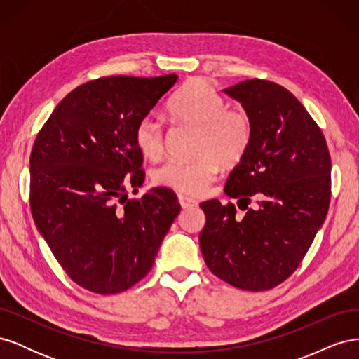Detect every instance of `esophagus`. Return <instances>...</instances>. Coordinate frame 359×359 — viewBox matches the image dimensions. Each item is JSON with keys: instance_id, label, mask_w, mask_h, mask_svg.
<instances>
[{"instance_id": "esophagus-1", "label": "esophagus", "mask_w": 359, "mask_h": 359, "mask_svg": "<svg viewBox=\"0 0 359 359\" xmlns=\"http://www.w3.org/2000/svg\"><path fill=\"white\" fill-rule=\"evenodd\" d=\"M178 202L181 205V208H184V210H189V208H194V206H198V201L196 199H191L189 196H184V194H180Z\"/></svg>"}]
</instances>
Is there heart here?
<instances>
[{
	"label": "heart",
	"mask_w": 359,
	"mask_h": 359,
	"mask_svg": "<svg viewBox=\"0 0 359 359\" xmlns=\"http://www.w3.org/2000/svg\"><path fill=\"white\" fill-rule=\"evenodd\" d=\"M169 114L181 123L198 127L191 161H168L153 173L156 186L184 194H201L220 166L240 163L252 142L253 124L243 109L226 107L224 99L201 79L187 82L169 102ZM140 154L158 160L163 154V130L154 116L140 119L135 130Z\"/></svg>",
	"instance_id": "heart-1"
}]
</instances>
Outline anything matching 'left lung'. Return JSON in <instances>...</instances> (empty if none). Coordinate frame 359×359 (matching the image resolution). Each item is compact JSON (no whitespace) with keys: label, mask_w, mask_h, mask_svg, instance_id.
I'll return each mask as SVG.
<instances>
[{"label":"left lung","mask_w":359,"mask_h":359,"mask_svg":"<svg viewBox=\"0 0 359 359\" xmlns=\"http://www.w3.org/2000/svg\"><path fill=\"white\" fill-rule=\"evenodd\" d=\"M253 124L245 156L224 193L244 202L201 203L206 223L199 244L211 273L238 289L268 290L285 281L306 256L331 199V157L322 130L283 86L250 79L223 90ZM259 201L247 209L249 198Z\"/></svg>","instance_id":"1"}]
</instances>
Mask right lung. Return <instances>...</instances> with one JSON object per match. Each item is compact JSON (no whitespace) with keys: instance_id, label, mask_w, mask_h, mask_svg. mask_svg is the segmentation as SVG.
<instances>
[{"instance_id":"1","label":"right lung","mask_w":359,"mask_h":359,"mask_svg":"<svg viewBox=\"0 0 359 359\" xmlns=\"http://www.w3.org/2000/svg\"><path fill=\"white\" fill-rule=\"evenodd\" d=\"M177 81L172 73L86 82L64 97L36 137L32 219L62 269L86 290L112 295L142 280L181 211L165 187L127 196V187L136 193L145 180L136 126Z\"/></svg>"}]
</instances>
